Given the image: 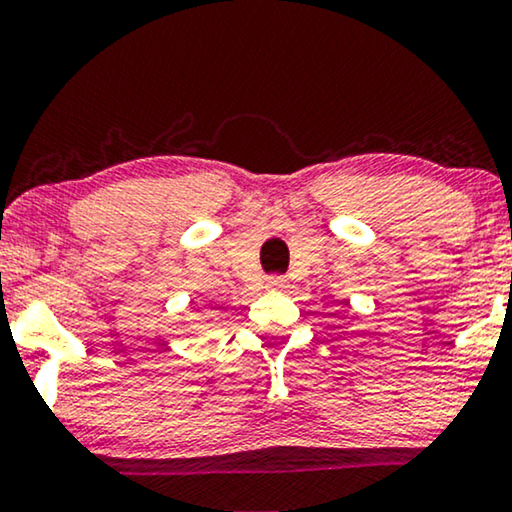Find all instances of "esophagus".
<instances>
[{"mask_svg":"<svg viewBox=\"0 0 512 512\" xmlns=\"http://www.w3.org/2000/svg\"><path fill=\"white\" fill-rule=\"evenodd\" d=\"M265 286H268V289H286V286H289V279L284 275H270Z\"/></svg>","mask_w":512,"mask_h":512,"instance_id":"34e87169","label":"esophagus"}]
</instances>
